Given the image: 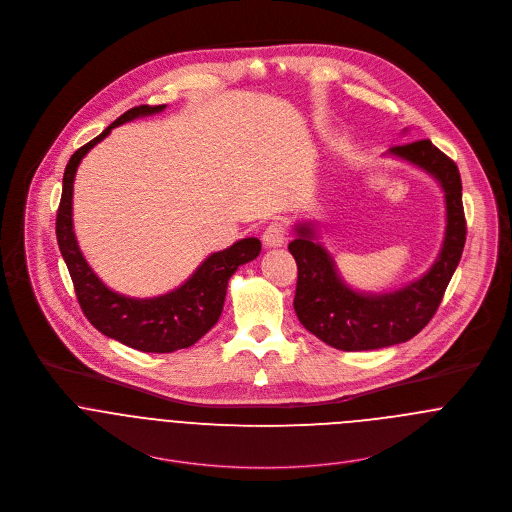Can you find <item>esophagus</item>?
Listing matches in <instances>:
<instances>
[{
	"mask_svg": "<svg viewBox=\"0 0 512 512\" xmlns=\"http://www.w3.org/2000/svg\"><path fill=\"white\" fill-rule=\"evenodd\" d=\"M286 238H288V232H286V226L282 222H272L262 234V240H264L266 248H280V246L286 244Z\"/></svg>",
	"mask_w": 512,
	"mask_h": 512,
	"instance_id": "34e87169",
	"label": "esophagus"
}]
</instances>
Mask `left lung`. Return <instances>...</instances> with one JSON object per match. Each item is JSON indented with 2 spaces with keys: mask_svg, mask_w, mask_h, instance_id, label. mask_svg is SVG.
Wrapping results in <instances>:
<instances>
[{
  "mask_svg": "<svg viewBox=\"0 0 512 512\" xmlns=\"http://www.w3.org/2000/svg\"><path fill=\"white\" fill-rule=\"evenodd\" d=\"M406 132L408 128L402 130ZM384 155L422 169L441 187L443 240L434 264L420 278L396 290L372 293L345 282L315 222L293 224L295 238L288 248L297 262L295 315L309 333L339 351L384 349L418 335L434 317L465 246L467 228L457 165L430 140L390 147Z\"/></svg>",
  "mask_w": 512,
  "mask_h": 512,
  "instance_id": "1",
  "label": "left lung"
}]
</instances>
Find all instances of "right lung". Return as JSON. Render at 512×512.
Instances as JSON below:
<instances>
[{
  "label": "right lung",
  "instance_id": "add662e5",
  "mask_svg": "<svg viewBox=\"0 0 512 512\" xmlns=\"http://www.w3.org/2000/svg\"><path fill=\"white\" fill-rule=\"evenodd\" d=\"M161 106H136L114 120L98 138L76 149L63 177V197L57 215V240L73 278L78 303L88 321L106 337L142 351L173 353L195 345L219 321L232 274L252 262L262 244L258 238H242L232 246L209 254L195 272L175 290L153 297H130L110 290L90 268L80 252L73 222L74 177L86 153L110 132L126 122L153 116Z\"/></svg>",
  "mask_w": 512,
  "mask_h": 512
}]
</instances>
